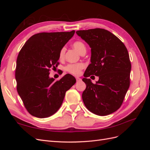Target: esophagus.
Here are the masks:
<instances>
[{
	"instance_id": "obj_1",
	"label": "esophagus",
	"mask_w": 150,
	"mask_h": 150,
	"mask_svg": "<svg viewBox=\"0 0 150 150\" xmlns=\"http://www.w3.org/2000/svg\"><path fill=\"white\" fill-rule=\"evenodd\" d=\"M76 81H81V79L79 78H78V77H77V78H76Z\"/></svg>"
}]
</instances>
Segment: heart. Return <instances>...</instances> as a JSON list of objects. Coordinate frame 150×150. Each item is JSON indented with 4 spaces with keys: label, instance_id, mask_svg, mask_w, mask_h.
Instances as JSON below:
<instances>
[{
    "label": "heart",
    "instance_id": "b5f03b06",
    "mask_svg": "<svg viewBox=\"0 0 150 150\" xmlns=\"http://www.w3.org/2000/svg\"><path fill=\"white\" fill-rule=\"evenodd\" d=\"M73 47L78 51L80 54L83 52L84 51H86V46L81 41H76L72 44ZM65 54V48L63 47L60 51L59 53V58L62 59L64 57ZM84 65L81 63H78V64H69L67 65L66 67V70L69 72V73L74 74L76 76H78L80 74L81 71L83 69Z\"/></svg>",
    "mask_w": 150,
    "mask_h": 150
}]
</instances>
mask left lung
Returning <instances> with one entry per match:
<instances>
[{"label": "left lung", "instance_id": "left-lung-1", "mask_svg": "<svg viewBox=\"0 0 150 150\" xmlns=\"http://www.w3.org/2000/svg\"><path fill=\"white\" fill-rule=\"evenodd\" d=\"M76 34L91 51V64L83 79L86 84L82 94L84 105L95 115H110L121 107L129 87L131 65L128 50L116 35L105 29L81 30ZM91 75L99 77L95 84L87 79Z\"/></svg>", "mask_w": 150, "mask_h": 150}]
</instances>
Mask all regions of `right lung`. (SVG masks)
<instances>
[{"label": "right lung", "instance_id": "1", "mask_svg": "<svg viewBox=\"0 0 150 150\" xmlns=\"http://www.w3.org/2000/svg\"><path fill=\"white\" fill-rule=\"evenodd\" d=\"M75 33H42L33 35L22 47L17 59V90L27 110L39 118L52 116L62 105L66 92L76 83L67 74L55 81L51 68L59 64V53Z\"/></svg>", "mask_w": 150, "mask_h": 150}]
</instances>
